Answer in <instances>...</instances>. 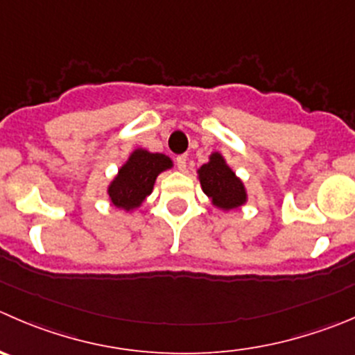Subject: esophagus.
Segmentation results:
<instances>
[{
  "label": "esophagus",
  "mask_w": 355,
  "mask_h": 355,
  "mask_svg": "<svg viewBox=\"0 0 355 355\" xmlns=\"http://www.w3.org/2000/svg\"><path fill=\"white\" fill-rule=\"evenodd\" d=\"M177 168L180 171H185V168H187V156H184V154H182V156H177Z\"/></svg>",
  "instance_id": "obj_1"
}]
</instances>
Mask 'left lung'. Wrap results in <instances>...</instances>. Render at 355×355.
<instances>
[{
    "mask_svg": "<svg viewBox=\"0 0 355 355\" xmlns=\"http://www.w3.org/2000/svg\"><path fill=\"white\" fill-rule=\"evenodd\" d=\"M199 182L205 194L216 208L234 209L246 202V191L239 178L225 164L218 153H213L209 161L199 168Z\"/></svg>",
    "mask_w": 355,
    "mask_h": 355,
    "instance_id": "obj_1",
    "label": "left lung"
}]
</instances>
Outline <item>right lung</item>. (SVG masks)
I'll return each instance as SVG.
<instances>
[{
	"label": "right lung",
	"instance_id": "right-lung-1",
	"mask_svg": "<svg viewBox=\"0 0 355 355\" xmlns=\"http://www.w3.org/2000/svg\"><path fill=\"white\" fill-rule=\"evenodd\" d=\"M171 168V159L164 154H153L137 149L119 170L118 177L109 185V198L118 208H139L144 199L153 192L154 182L161 171Z\"/></svg>",
	"mask_w": 355,
	"mask_h": 355
}]
</instances>
